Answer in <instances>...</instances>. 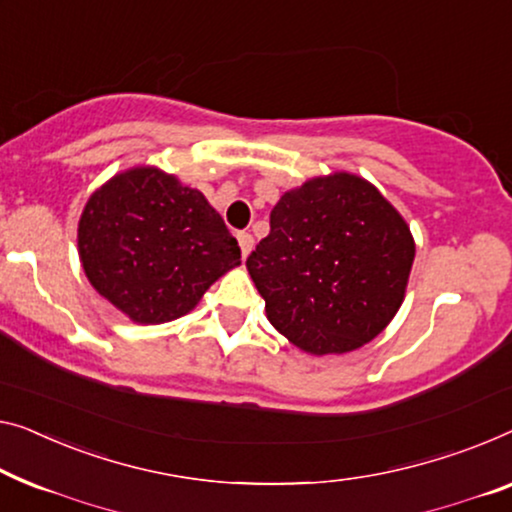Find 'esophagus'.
I'll list each match as a JSON object with an SVG mask.
<instances>
[{"mask_svg": "<svg viewBox=\"0 0 512 512\" xmlns=\"http://www.w3.org/2000/svg\"><path fill=\"white\" fill-rule=\"evenodd\" d=\"M236 239H239L241 255H243V257H248V255H250V250H253V246H255V239H253V236H250L248 232H239V234H236Z\"/></svg>", "mask_w": 512, "mask_h": 512, "instance_id": "1", "label": "esophagus"}]
</instances>
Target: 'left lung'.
Masks as SVG:
<instances>
[{"label":"left lung","mask_w":512,"mask_h":512,"mask_svg":"<svg viewBox=\"0 0 512 512\" xmlns=\"http://www.w3.org/2000/svg\"><path fill=\"white\" fill-rule=\"evenodd\" d=\"M416 243L407 220L352 172L282 193L248 273L273 329L312 356L347 354L391 324Z\"/></svg>","instance_id":"obj_1"}]
</instances>
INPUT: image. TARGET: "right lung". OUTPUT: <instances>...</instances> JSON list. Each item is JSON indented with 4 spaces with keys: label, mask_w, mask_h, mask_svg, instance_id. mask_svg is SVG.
Here are the masks:
<instances>
[{
    "label": "right lung",
    "mask_w": 512,
    "mask_h": 512,
    "mask_svg": "<svg viewBox=\"0 0 512 512\" xmlns=\"http://www.w3.org/2000/svg\"><path fill=\"white\" fill-rule=\"evenodd\" d=\"M78 255L91 287L135 324L188 315L241 266V248L197 188L156 165L114 174L89 195Z\"/></svg>",
    "instance_id": "right-lung-1"
}]
</instances>
